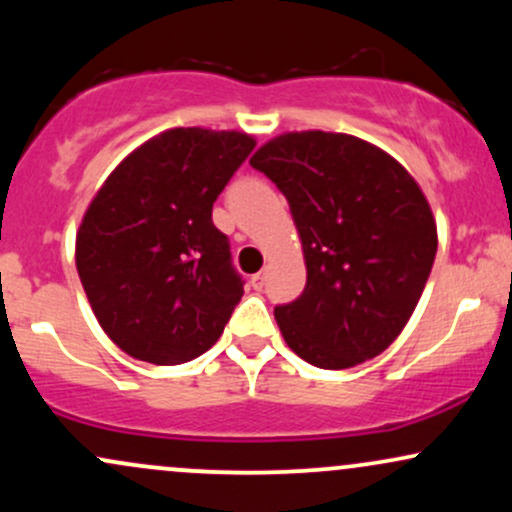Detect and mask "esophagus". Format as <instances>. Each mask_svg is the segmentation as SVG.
Wrapping results in <instances>:
<instances>
[{
	"label": "esophagus",
	"mask_w": 512,
	"mask_h": 512,
	"mask_svg": "<svg viewBox=\"0 0 512 512\" xmlns=\"http://www.w3.org/2000/svg\"><path fill=\"white\" fill-rule=\"evenodd\" d=\"M264 279H267V272H257V274H252V276H250L252 289H255V291H262V289H264Z\"/></svg>",
	"instance_id": "esophagus-1"
}]
</instances>
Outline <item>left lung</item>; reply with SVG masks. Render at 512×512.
<instances>
[{
	"mask_svg": "<svg viewBox=\"0 0 512 512\" xmlns=\"http://www.w3.org/2000/svg\"><path fill=\"white\" fill-rule=\"evenodd\" d=\"M289 199L308 269L296 301L274 308L293 354L354 368L402 334L431 274L438 228L407 168L354 134L284 132L250 158Z\"/></svg>",
	"mask_w": 512,
	"mask_h": 512,
	"instance_id": "8db88e82",
	"label": "left lung"
}]
</instances>
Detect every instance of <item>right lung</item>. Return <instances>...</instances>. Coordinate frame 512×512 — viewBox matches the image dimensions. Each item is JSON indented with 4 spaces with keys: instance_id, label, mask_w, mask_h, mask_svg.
I'll return each instance as SVG.
<instances>
[{
    "instance_id": "add662e5",
    "label": "right lung",
    "mask_w": 512,
    "mask_h": 512,
    "mask_svg": "<svg viewBox=\"0 0 512 512\" xmlns=\"http://www.w3.org/2000/svg\"><path fill=\"white\" fill-rule=\"evenodd\" d=\"M238 129L175 127L117 163L76 231L98 325L125 354L178 366L216 344L243 298L216 197L255 149Z\"/></svg>"
}]
</instances>
